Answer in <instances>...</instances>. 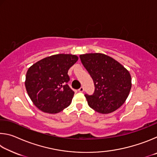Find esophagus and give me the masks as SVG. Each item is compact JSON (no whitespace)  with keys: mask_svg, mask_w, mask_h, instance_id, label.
Here are the masks:
<instances>
[{"mask_svg":"<svg viewBox=\"0 0 157 157\" xmlns=\"http://www.w3.org/2000/svg\"><path fill=\"white\" fill-rule=\"evenodd\" d=\"M78 91H79V92H81V93L84 92V87H83V86H81L80 88H79V89H78Z\"/></svg>","mask_w":157,"mask_h":157,"instance_id":"esophagus-1","label":"esophagus"}]
</instances>
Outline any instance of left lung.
<instances>
[{
	"label": "left lung",
	"mask_w": 157,
	"mask_h": 157,
	"mask_svg": "<svg viewBox=\"0 0 157 157\" xmlns=\"http://www.w3.org/2000/svg\"><path fill=\"white\" fill-rule=\"evenodd\" d=\"M94 82V94H85L91 108L100 113H109L125 102L132 87L129 71L113 58L101 53L79 55Z\"/></svg>",
	"instance_id": "8db88e82"
}]
</instances>
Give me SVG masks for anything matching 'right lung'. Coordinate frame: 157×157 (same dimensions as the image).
I'll use <instances>...</instances> for the list:
<instances>
[{"label": "right lung", "instance_id": "1", "mask_svg": "<svg viewBox=\"0 0 157 157\" xmlns=\"http://www.w3.org/2000/svg\"><path fill=\"white\" fill-rule=\"evenodd\" d=\"M78 60L76 55L58 54L44 58L29 68L25 88L39 109L57 113L71 105L75 92L68 85V71Z\"/></svg>", "mask_w": 157, "mask_h": 157}]
</instances>
